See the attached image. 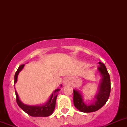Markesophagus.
<instances>
[{"instance_id":"1","label":"esophagus","mask_w":127,"mask_h":127,"mask_svg":"<svg viewBox=\"0 0 127 127\" xmlns=\"http://www.w3.org/2000/svg\"><path fill=\"white\" fill-rule=\"evenodd\" d=\"M63 84L64 85H69L71 83V80L69 79V78H65V79H64L63 80Z\"/></svg>"}]
</instances>
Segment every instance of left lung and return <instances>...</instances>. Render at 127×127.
<instances>
[{
    "label": "left lung",
    "mask_w": 127,
    "mask_h": 127,
    "mask_svg": "<svg viewBox=\"0 0 127 127\" xmlns=\"http://www.w3.org/2000/svg\"><path fill=\"white\" fill-rule=\"evenodd\" d=\"M101 79L100 80L98 92L94 96L93 101L87 104L84 101V95L82 92L75 88L74 91V104L79 111L82 112H92L96 111L101 108L106 103L111 92V80L110 76L106 66L103 63L99 62L97 67Z\"/></svg>",
    "instance_id": "1"
}]
</instances>
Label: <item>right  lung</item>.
I'll return each instance as SVG.
<instances>
[{"label":"right lung","instance_id":"add662e5","mask_svg":"<svg viewBox=\"0 0 127 127\" xmlns=\"http://www.w3.org/2000/svg\"><path fill=\"white\" fill-rule=\"evenodd\" d=\"M24 64L20 66L18 69L17 71L15 73V85L18 80V75L19 73L22 71L23 69L24 68ZM60 87H62V85H60ZM60 90V88H57V89L55 90L46 103L42 104L28 105L23 103L20 100L18 94L17 92L15 89L16 102H17L19 107L29 116H32V117H48V116L52 115L53 111H54L55 107L56 98H57V96L58 95V92Z\"/></svg>","mask_w":127,"mask_h":127}]
</instances>
